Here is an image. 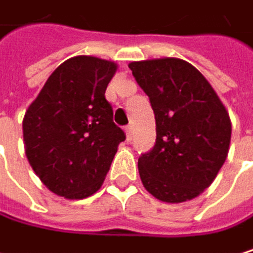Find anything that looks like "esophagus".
Returning <instances> with one entry per match:
<instances>
[{
	"instance_id": "34e87169",
	"label": "esophagus",
	"mask_w": 253,
	"mask_h": 253,
	"mask_svg": "<svg viewBox=\"0 0 253 253\" xmlns=\"http://www.w3.org/2000/svg\"><path fill=\"white\" fill-rule=\"evenodd\" d=\"M132 135H133V127L132 126H127V127H126V138H127V141H132Z\"/></svg>"
}]
</instances>
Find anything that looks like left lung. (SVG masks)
Returning a JSON list of instances; mask_svg holds the SVG:
<instances>
[{
	"label": "left lung",
	"instance_id": "left-lung-1",
	"mask_svg": "<svg viewBox=\"0 0 253 253\" xmlns=\"http://www.w3.org/2000/svg\"><path fill=\"white\" fill-rule=\"evenodd\" d=\"M129 68L156 115V145L138 160L141 181L160 202L193 200L228 156V111L203 74L182 59L139 60Z\"/></svg>",
	"mask_w": 253,
	"mask_h": 253
}]
</instances>
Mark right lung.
Returning a JSON list of instances; mask_svg holds the SVG:
<instances>
[{"label": "right lung", "mask_w": 253, "mask_h": 253, "mask_svg": "<svg viewBox=\"0 0 253 253\" xmlns=\"http://www.w3.org/2000/svg\"><path fill=\"white\" fill-rule=\"evenodd\" d=\"M117 63L74 56L59 65L23 117L28 162L54 194L80 200L103 184L124 132L105 90Z\"/></svg>", "instance_id": "add662e5"}]
</instances>
